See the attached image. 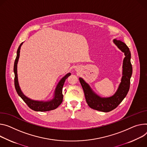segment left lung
<instances>
[{
  "instance_id": "1",
  "label": "left lung",
  "mask_w": 147,
  "mask_h": 147,
  "mask_svg": "<svg viewBox=\"0 0 147 147\" xmlns=\"http://www.w3.org/2000/svg\"><path fill=\"white\" fill-rule=\"evenodd\" d=\"M114 43L124 53L125 56L123 61V77L119 87L112 97L109 98H101L92 91L82 78L79 81L84 91L86 102L92 109L102 112H109L117 107L127 96L129 89L130 78L132 73V67L131 63V53L128 46L122 41L114 39Z\"/></svg>"
}]
</instances>
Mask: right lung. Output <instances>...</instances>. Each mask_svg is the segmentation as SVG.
<instances>
[{
	"instance_id": "obj_1",
	"label": "right lung",
	"mask_w": 147,
	"mask_h": 147,
	"mask_svg": "<svg viewBox=\"0 0 147 147\" xmlns=\"http://www.w3.org/2000/svg\"><path fill=\"white\" fill-rule=\"evenodd\" d=\"M23 43H22L17 51V56L14 63V73H15V87L16 90L18 92V95L22 98V100L25 102V103L28 105V106L30 109L34 111H48L57 109L58 107L61 104L63 98V95L62 94V90L64 83L65 80L69 76L71 75L70 73H68L66 74L59 83L55 91V98L51 101L48 102H43V101H34L29 99V98L26 97L22 92L18 83V74H17V64L18 62V60L19 58V53L20 49Z\"/></svg>"
}]
</instances>
